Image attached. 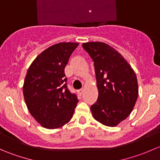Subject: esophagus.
Listing matches in <instances>:
<instances>
[{
  "label": "esophagus",
  "instance_id": "1",
  "mask_svg": "<svg viewBox=\"0 0 160 160\" xmlns=\"http://www.w3.org/2000/svg\"><path fill=\"white\" fill-rule=\"evenodd\" d=\"M83 88H81V89L78 90V93H80V94H82V93H83Z\"/></svg>",
  "mask_w": 160,
  "mask_h": 160
}]
</instances>
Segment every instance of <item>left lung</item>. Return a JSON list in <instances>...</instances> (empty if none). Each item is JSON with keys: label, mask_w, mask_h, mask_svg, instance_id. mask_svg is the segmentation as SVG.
Returning a JSON list of instances; mask_svg holds the SVG:
<instances>
[{"label": "left lung", "mask_w": 160, "mask_h": 160, "mask_svg": "<svg viewBox=\"0 0 160 160\" xmlns=\"http://www.w3.org/2000/svg\"><path fill=\"white\" fill-rule=\"evenodd\" d=\"M94 64L98 98L90 110L94 119L107 126H116L132 112L138 95L133 69L123 56L101 42L83 43Z\"/></svg>", "instance_id": "obj_1"}]
</instances>
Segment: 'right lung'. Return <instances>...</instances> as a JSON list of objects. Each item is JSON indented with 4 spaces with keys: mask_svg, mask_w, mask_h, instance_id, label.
<instances>
[{
    "mask_svg": "<svg viewBox=\"0 0 160 160\" xmlns=\"http://www.w3.org/2000/svg\"><path fill=\"white\" fill-rule=\"evenodd\" d=\"M59 42L38 55L27 72L23 94L30 114L44 128H57L72 118L78 99L67 88L65 67L78 46Z\"/></svg>",
    "mask_w": 160,
    "mask_h": 160,
    "instance_id": "right-lung-1",
    "label": "right lung"
}]
</instances>
